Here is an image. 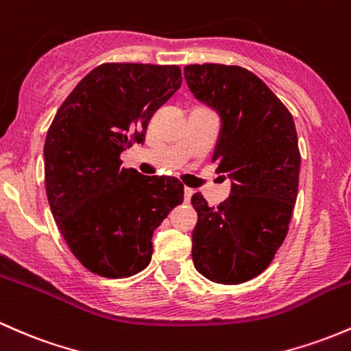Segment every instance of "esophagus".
Masks as SVG:
<instances>
[{
    "mask_svg": "<svg viewBox=\"0 0 351 351\" xmlns=\"http://www.w3.org/2000/svg\"><path fill=\"white\" fill-rule=\"evenodd\" d=\"M192 194H194V191H192L191 187H184V201H186L187 204H189V202H191Z\"/></svg>",
    "mask_w": 351,
    "mask_h": 351,
    "instance_id": "1",
    "label": "esophagus"
}]
</instances>
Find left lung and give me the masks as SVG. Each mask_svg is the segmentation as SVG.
<instances>
[{
    "instance_id": "8db88e82",
    "label": "left lung",
    "mask_w": 351,
    "mask_h": 351,
    "mask_svg": "<svg viewBox=\"0 0 351 351\" xmlns=\"http://www.w3.org/2000/svg\"><path fill=\"white\" fill-rule=\"evenodd\" d=\"M184 78L192 95L219 117L213 160L231 180L229 197L217 207L199 192L192 195V261L207 280L239 285L269 266L288 232L301 162L295 122L246 69L189 65Z\"/></svg>"
}]
</instances>
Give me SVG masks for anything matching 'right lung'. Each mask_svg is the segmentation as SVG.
<instances>
[{
	"instance_id": "1",
	"label": "right lung",
	"mask_w": 351,
	"mask_h": 351,
	"mask_svg": "<svg viewBox=\"0 0 351 351\" xmlns=\"http://www.w3.org/2000/svg\"><path fill=\"white\" fill-rule=\"evenodd\" d=\"M179 66L104 63L66 97L43 147L48 204L75 258L92 273L127 278L152 258V234L184 186L176 177L123 169L144 144L154 112L179 90Z\"/></svg>"
}]
</instances>
